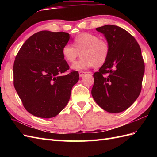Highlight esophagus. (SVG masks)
Masks as SVG:
<instances>
[{
    "label": "esophagus",
    "instance_id": "esophagus-1",
    "mask_svg": "<svg viewBox=\"0 0 157 157\" xmlns=\"http://www.w3.org/2000/svg\"><path fill=\"white\" fill-rule=\"evenodd\" d=\"M86 73H87V72H86V71H79V77H83L85 74H86Z\"/></svg>",
    "mask_w": 157,
    "mask_h": 157
}]
</instances>
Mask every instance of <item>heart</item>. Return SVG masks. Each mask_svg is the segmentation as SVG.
Here are the masks:
<instances>
[{
  "label": "heart",
  "instance_id": "obj_1",
  "mask_svg": "<svg viewBox=\"0 0 157 157\" xmlns=\"http://www.w3.org/2000/svg\"><path fill=\"white\" fill-rule=\"evenodd\" d=\"M80 53L82 58L73 63L72 69L82 70L93 66L100 67L109 56V43L105 39L99 38L97 35L84 32L74 38L73 46L67 44L62 49L63 58L69 63L74 62Z\"/></svg>",
  "mask_w": 157,
  "mask_h": 157
}]
</instances>
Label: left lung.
I'll return each instance as SVG.
<instances>
[{"instance_id": "left-lung-1", "label": "left lung", "mask_w": 157, "mask_h": 157, "mask_svg": "<svg viewBox=\"0 0 157 157\" xmlns=\"http://www.w3.org/2000/svg\"><path fill=\"white\" fill-rule=\"evenodd\" d=\"M96 29L109 42L110 53L105 64L93 75L92 97L106 111L122 112L140 94L144 73L141 48L128 32L118 26L106 25Z\"/></svg>"}]
</instances>
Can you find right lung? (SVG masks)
<instances>
[{"label":"right lung","instance_id":"right-lung-1","mask_svg":"<svg viewBox=\"0 0 157 157\" xmlns=\"http://www.w3.org/2000/svg\"><path fill=\"white\" fill-rule=\"evenodd\" d=\"M68 33L40 31L30 36L19 51L13 65V84L23 105L41 118L57 115L69 101L79 73L65 75L69 66L62 55Z\"/></svg>","mask_w":157,"mask_h":157}]
</instances>
